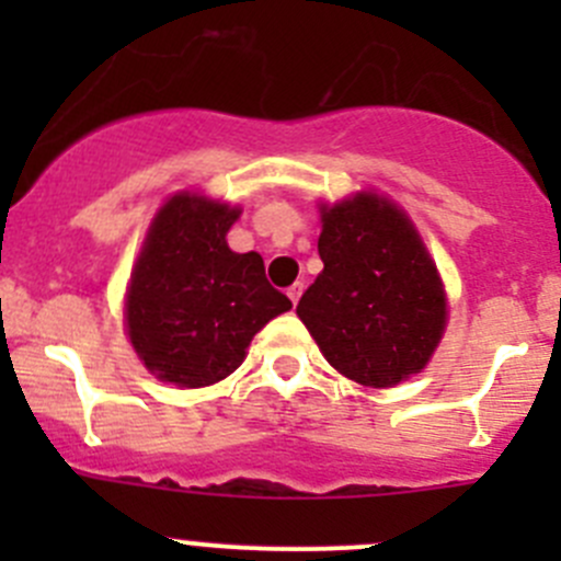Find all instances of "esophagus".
Returning <instances> with one entry per match:
<instances>
[{
  "mask_svg": "<svg viewBox=\"0 0 561 561\" xmlns=\"http://www.w3.org/2000/svg\"><path fill=\"white\" fill-rule=\"evenodd\" d=\"M301 293H304V282H296V285L287 287V298H290L293 304H298V298H301Z\"/></svg>",
  "mask_w": 561,
  "mask_h": 561,
  "instance_id": "esophagus-1",
  "label": "esophagus"
}]
</instances>
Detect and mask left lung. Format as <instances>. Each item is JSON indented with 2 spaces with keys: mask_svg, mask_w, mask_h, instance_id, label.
<instances>
[{
  "mask_svg": "<svg viewBox=\"0 0 561 561\" xmlns=\"http://www.w3.org/2000/svg\"><path fill=\"white\" fill-rule=\"evenodd\" d=\"M317 252L322 274L296 312L328 364L371 388L417 375L445 331V293L407 214L371 192L322 206Z\"/></svg>",
  "mask_w": 561,
  "mask_h": 561,
  "instance_id": "left-lung-1",
  "label": "left lung"
}]
</instances>
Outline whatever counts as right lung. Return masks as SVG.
Instances as JSON below:
<instances>
[{
    "instance_id": "add662e5",
    "label": "right lung",
    "mask_w": 561,
    "mask_h": 561,
    "mask_svg": "<svg viewBox=\"0 0 561 561\" xmlns=\"http://www.w3.org/2000/svg\"><path fill=\"white\" fill-rule=\"evenodd\" d=\"M239 208L171 197L151 222L127 293V331L151 375L203 388L233 375L254 333L293 307L257 252L228 247Z\"/></svg>"
}]
</instances>
